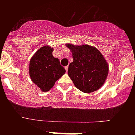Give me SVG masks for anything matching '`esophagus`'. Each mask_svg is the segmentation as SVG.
Returning <instances> with one entry per match:
<instances>
[{"label": "esophagus", "mask_w": 135, "mask_h": 135, "mask_svg": "<svg viewBox=\"0 0 135 135\" xmlns=\"http://www.w3.org/2000/svg\"><path fill=\"white\" fill-rule=\"evenodd\" d=\"M68 68H69V66H65V69H66V72L68 71Z\"/></svg>", "instance_id": "esophagus-1"}]
</instances>
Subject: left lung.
<instances>
[{
    "instance_id": "left-lung-1",
    "label": "left lung",
    "mask_w": 135,
    "mask_h": 135,
    "mask_svg": "<svg viewBox=\"0 0 135 135\" xmlns=\"http://www.w3.org/2000/svg\"><path fill=\"white\" fill-rule=\"evenodd\" d=\"M71 50L73 62L68 75L75 86L85 93L99 90L104 83L109 73V65L102 53L91 45H75L67 43Z\"/></svg>"
}]
</instances>
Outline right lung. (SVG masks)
<instances>
[{
  "instance_id": "1",
  "label": "right lung",
  "mask_w": 135,
  "mask_h": 135,
  "mask_svg": "<svg viewBox=\"0 0 135 135\" xmlns=\"http://www.w3.org/2000/svg\"><path fill=\"white\" fill-rule=\"evenodd\" d=\"M52 51L51 47H42L31 57L29 63L31 79L43 92L50 90L66 72L59 59L53 57Z\"/></svg>"
}]
</instances>
